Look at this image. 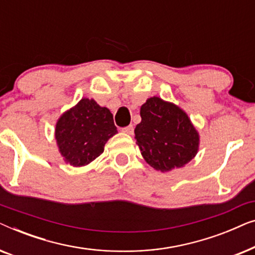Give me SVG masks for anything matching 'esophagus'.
<instances>
[{"label": "esophagus", "instance_id": "34e87169", "mask_svg": "<svg viewBox=\"0 0 255 255\" xmlns=\"http://www.w3.org/2000/svg\"><path fill=\"white\" fill-rule=\"evenodd\" d=\"M122 131L125 132V133H128V134H133L134 128H133V125H128V127H127V128H123V130Z\"/></svg>", "mask_w": 255, "mask_h": 255}]
</instances>
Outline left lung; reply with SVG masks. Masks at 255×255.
Segmentation results:
<instances>
[{
	"mask_svg": "<svg viewBox=\"0 0 255 255\" xmlns=\"http://www.w3.org/2000/svg\"><path fill=\"white\" fill-rule=\"evenodd\" d=\"M134 128L137 145L149 166L166 173L187 165L197 154L200 135L184 111L153 96L140 108Z\"/></svg>",
	"mask_w": 255,
	"mask_h": 255,
	"instance_id": "1",
	"label": "left lung"
}]
</instances>
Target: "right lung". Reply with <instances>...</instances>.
Returning <instances> with one entry per match:
<instances>
[{"mask_svg":"<svg viewBox=\"0 0 255 255\" xmlns=\"http://www.w3.org/2000/svg\"><path fill=\"white\" fill-rule=\"evenodd\" d=\"M116 133L113 114L93 99H82L62 114L55 125L59 152L74 167L88 165L100 156L106 142Z\"/></svg>","mask_w":255,"mask_h":255,"instance_id":"obj_1","label":"right lung"}]
</instances>
